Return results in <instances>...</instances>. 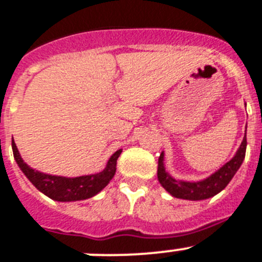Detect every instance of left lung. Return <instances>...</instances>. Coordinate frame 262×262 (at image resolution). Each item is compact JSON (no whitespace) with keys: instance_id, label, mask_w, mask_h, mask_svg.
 I'll list each match as a JSON object with an SVG mask.
<instances>
[{"instance_id":"8db88e82","label":"left lung","mask_w":262,"mask_h":262,"mask_svg":"<svg viewBox=\"0 0 262 262\" xmlns=\"http://www.w3.org/2000/svg\"><path fill=\"white\" fill-rule=\"evenodd\" d=\"M247 148V135H244L241 147L236 150L234 157L226 162L220 170L208 177L206 179L200 182H184L172 178L171 175L165 170L164 165V152L160 155L158 158V169L157 178L161 186L164 187L170 195L177 199H184V200H205L220 193L235 175V172L239 170V167L243 164V160L246 157Z\"/></svg>"}]
</instances>
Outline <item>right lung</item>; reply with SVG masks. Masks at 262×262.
<instances>
[{
  "mask_svg": "<svg viewBox=\"0 0 262 262\" xmlns=\"http://www.w3.org/2000/svg\"><path fill=\"white\" fill-rule=\"evenodd\" d=\"M14 158L20 170L30 179L31 183L40 192H42L48 198L56 201H78L85 200L92 196L97 195L98 192L107 186L112 178L114 177L117 170V160L122 153V149H118L107 161L106 167L97 174L83 175L76 178H67V177H57L40 172L37 170L28 166L25 161L21 160L19 150L16 148L14 139L11 140Z\"/></svg>",
  "mask_w": 262,
  "mask_h": 262,
  "instance_id": "right-lung-1",
  "label": "right lung"
}]
</instances>
